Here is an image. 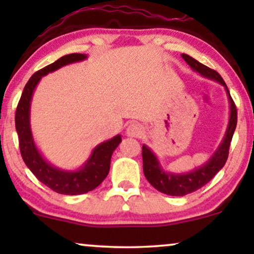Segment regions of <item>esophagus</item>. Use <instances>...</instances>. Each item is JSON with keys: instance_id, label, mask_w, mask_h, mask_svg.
Here are the masks:
<instances>
[{"instance_id": "obj_1", "label": "esophagus", "mask_w": 254, "mask_h": 254, "mask_svg": "<svg viewBox=\"0 0 254 254\" xmlns=\"http://www.w3.org/2000/svg\"><path fill=\"white\" fill-rule=\"evenodd\" d=\"M142 133H143V127L137 123L130 124L129 126L127 127V130H126V134L130 137H140Z\"/></svg>"}]
</instances>
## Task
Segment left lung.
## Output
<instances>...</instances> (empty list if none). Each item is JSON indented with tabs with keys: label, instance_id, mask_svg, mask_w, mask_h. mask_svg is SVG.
<instances>
[{
	"label": "left lung",
	"instance_id": "left-lung-1",
	"mask_svg": "<svg viewBox=\"0 0 254 254\" xmlns=\"http://www.w3.org/2000/svg\"><path fill=\"white\" fill-rule=\"evenodd\" d=\"M184 60L190 64V67L199 72L200 75L214 79L225 88L227 91L229 103H230V118H229V124L227 131H225L223 141L221 142L220 147L214 152L209 161L206 164L200 166L189 173H183V175H176V173L165 172L159 165V162L154 152L149 149L147 145H142V159H143V172L145 178L156 190L159 192L168 194L172 196H183L186 194L195 192L201 187L209 183L214 176L223 168L225 162H227L229 156V148L234 136L236 126H237V109L232 100L230 92L227 88L223 78L216 70L210 69L207 65L200 64L195 59L187 54H182Z\"/></svg>",
	"mask_w": 254,
	"mask_h": 254
}]
</instances>
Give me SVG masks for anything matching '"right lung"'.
<instances>
[{"label": "right lung", "mask_w": 254, "mask_h": 254, "mask_svg": "<svg viewBox=\"0 0 254 254\" xmlns=\"http://www.w3.org/2000/svg\"><path fill=\"white\" fill-rule=\"evenodd\" d=\"M85 54L72 53L64 55L53 64L46 65L31 76L26 83L16 109L15 124L18 134L20 155L31 172L54 192L65 195H78L95 190L106 178L110 171L111 157L121 142V136L117 135L111 140L103 142L93 149L85 164L77 171H64L51 165L45 159L34 144L30 127V106L34 89L41 77L48 72L58 70L65 64L85 60Z\"/></svg>", "instance_id": "obj_1"}]
</instances>
